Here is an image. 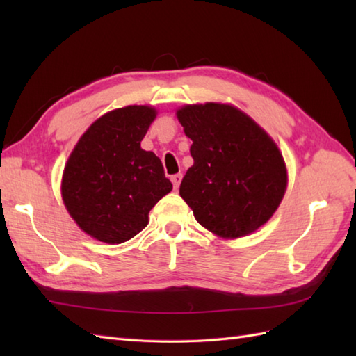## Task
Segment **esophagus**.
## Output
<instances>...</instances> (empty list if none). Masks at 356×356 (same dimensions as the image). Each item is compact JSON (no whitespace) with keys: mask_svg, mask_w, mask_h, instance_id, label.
<instances>
[{"mask_svg":"<svg viewBox=\"0 0 356 356\" xmlns=\"http://www.w3.org/2000/svg\"><path fill=\"white\" fill-rule=\"evenodd\" d=\"M171 182H172V185H174V190H177L180 182H182V174H180V172L174 174V176H171Z\"/></svg>","mask_w":356,"mask_h":356,"instance_id":"34e87169","label":"esophagus"}]
</instances>
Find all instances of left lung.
Segmentation results:
<instances>
[{
	"mask_svg": "<svg viewBox=\"0 0 356 356\" xmlns=\"http://www.w3.org/2000/svg\"><path fill=\"white\" fill-rule=\"evenodd\" d=\"M176 116L193 140L194 163L179 193L195 220L225 240L260 229L287 188L286 162L275 140L231 104H186Z\"/></svg>",
	"mask_w": 356,
	"mask_h": 356,
	"instance_id": "8db88e82",
	"label": "left lung"
}]
</instances>
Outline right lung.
Masks as SVG:
<instances>
[{
    "label": "right lung",
    "instance_id": "obj_1",
    "mask_svg": "<svg viewBox=\"0 0 356 356\" xmlns=\"http://www.w3.org/2000/svg\"><path fill=\"white\" fill-rule=\"evenodd\" d=\"M157 110L127 105L97 118L67 159L61 197L79 228L95 240L119 245L148 225L151 208L172 184L153 151L140 148Z\"/></svg>",
    "mask_w": 356,
    "mask_h": 356
}]
</instances>
